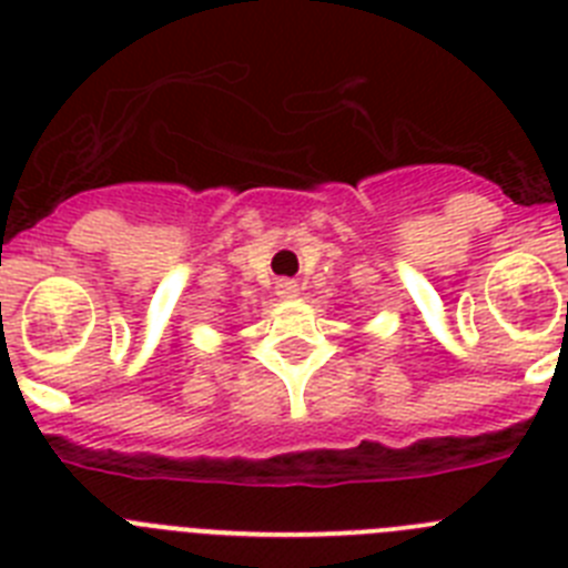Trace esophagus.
Instances as JSON below:
<instances>
[{
  "label": "esophagus",
  "instance_id": "34e87169",
  "mask_svg": "<svg viewBox=\"0 0 568 568\" xmlns=\"http://www.w3.org/2000/svg\"><path fill=\"white\" fill-rule=\"evenodd\" d=\"M298 281H293V278H281L278 284H275V295H278V298H284V301H290V298H295V295H298Z\"/></svg>",
  "mask_w": 568,
  "mask_h": 568
}]
</instances>
